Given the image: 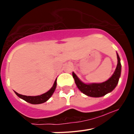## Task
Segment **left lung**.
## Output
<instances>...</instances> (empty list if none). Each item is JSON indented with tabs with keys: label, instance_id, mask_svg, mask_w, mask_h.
Segmentation results:
<instances>
[{
	"label": "left lung",
	"instance_id": "left-lung-1",
	"mask_svg": "<svg viewBox=\"0 0 134 134\" xmlns=\"http://www.w3.org/2000/svg\"><path fill=\"white\" fill-rule=\"evenodd\" d=\"M117 56H118V65H117L114 73L108 80L104 82L103 83L86 85L82 82L79 80V78L76 76V75L74 72H72V76L74 79L76 85L82 93L92 97H100L111 92L115 88L120 77L121 68L120 58L118 54H117Z\"/></svg>",
	"mask_w": 134,
	"mask_h": 134
}]
</instances>
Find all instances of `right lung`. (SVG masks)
Wrapping results in <instances>:
<instances>
[{"mask_svg": "<svg viewBox=\"0 0 134 134\" xmlns=\"http://www.w3.org/2000/svg\"><path fill=\"white\" fill-rule=\"evenodd\" d=\"M56 80L54 82V84L53 85V86L52 87L49 91H48L47 93H44L43 94H41V95L39 96H35V97H31V96H26V95H23V94H19L16 92H15L16 94L19 97L21 98L22 99L25 100L27 102L31 104H41L45 103L46 101L48 100L49 98L52 97V95L54 93V91H55V88H56Z\"/></svg>", "mask_w": 134, "mask_h": 134, "instance_id": "obj_1", "label": "right lung"}]
</instances>
